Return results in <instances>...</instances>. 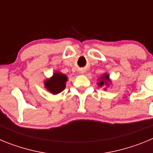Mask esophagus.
<instances>
[{
	"label": "esophagus",
	"instance_id": "34e87169",
	"mask_svg": "<svg viewBox=\"0 0 153 153\" xmlns=\"http://www.w3.org/2000/svg\"><path fill=\"white\" fill-rule=\"evenodd\" d=\"M80 74H83V70H80Z\"/></svg>",
	"mask_w": 153,
	"mask_h": 153
}]
</instances>
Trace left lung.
I'll return each mask as SVG.
<instances>
[{
	"label": "left lung",
	"instance_id": "8db88e82",
	"mask_svg": "<svg viewBox=\"0 0 153 153\" xmlns=\"http://www.w3.org/2000/svg\"><path fill=\"white\" fill-rule=\"evenodd\" d=\"M101 79H102V80H100V83H99V86H103L104 84L106 85L108 79H109V76H108L107 74H105L103 77H102Z\"/></svg>",
	"mask_w": 153,
	"mask_h": 153
}]
</instances>
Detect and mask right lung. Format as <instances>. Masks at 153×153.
<instances>
[{"mask_svg":"<svg viewBox=\"0 0 153 153\" xmlns=\"http://www.w3.org/2000/svg\"><path fill=\"white\" fill-rule=\"evenodd\" d=\"M67 77L65 75L61 74H55L53 77L49 79H47L45 82V86L47 90L53 94H57L60 93L65 89Z\"/></svg>","mask_w":153,"mask_h":153,"instance_id":"add662e5","label":"right lung"}]
</instances>
